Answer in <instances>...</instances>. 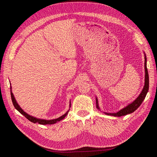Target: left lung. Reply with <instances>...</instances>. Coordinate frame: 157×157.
Here are the masks:
<instances>
[{
	"instance_id": "obj_1",
	"label": "left lung",
	"mask_w": 157,
	"mask_h": 157,
	"mask_svg": "<svg viewBox=\"0 0 157 157\" xmlns=\"http://www.w3.org/2000/svg\"><path fill=\"white\" fill-rule=\"evenodd\" d=\"M145 54V53H144ZM145 85L144 87L142 90L141 92L139 95V96L137 97L135 100L131 103L129 105H128L126 107L123 108L119 111H118L116 113H104L107 115H111V116H114V117H121V116H124L128 115V114H130L133 112H134L136 109L138 108L141 104L143 102L144 100V99L145 98L146 95L148 92L149 90V74H148V71H147V58H146V55L145 54ZM96 107L98 109H99V105H98V98H96Z\"/></svg>"
}]
</instances>
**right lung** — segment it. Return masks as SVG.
Masks as SVG:
<instances>
[{"mask_svg":"<svg viewBox=\"0 0 157 157\" xmlns=\"http://www.w3.org/2000/svg\"><path fill=\"white\" fill-rule=\"evenodd\" d=\"M10 94H11V98H12V103H13V105L14 106V107H15L17 110L20 112L21 114H22V115L24 116L25 117H26L28 120H29V121L33 122V123H39V124H43V125H45V124H55V123H56L57 122H59L61 120H63V118L67 115L68 114V112L69 110H68L67 111V113H66L65 114H64L63 115L61 116L60 117L58 118H56V119H52V120H44V119H40V118H35L33 116H31L29 115H28L27 113H26L23 110V109L20 107V105H18V103H17L16 100L15 98H14L13 96V94L12 92V87L10 86ZM69 107H71V102H70V104H69Z\"/></svg>","mask_w":157,"mask_h":157,"instance_id":"1","label":"right lung"}]
</instances>
